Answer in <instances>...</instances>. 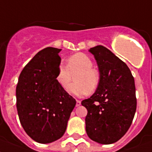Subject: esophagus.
I'll return each instance as SVG.
<instances>
[{
  "label": "esophagus",
  "mask_w": 152,
  "mask_h": 152,
  "mask_svg": "<svg viewBox=\"0 0 152 152\" xmlns=\"http://www.w3.org/2000/svg\"><path fill=\"white\" fill-rule=\"evenodd\" d=\"M80 104H81V101H80V100H76V107H79V106H80Z\"/></svg>",
  "instance_id": "34e87169"
}]
</instances>
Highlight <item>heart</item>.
<instances>
[{"label": "heart", "mask_w": 152, "mask_h": 152, "mask_svg": "<svg viewBox=\"0 0 152 152\" xmlns=\"http://www.w3.org/2000/svg\"><path fill=\"white\" fill-rule=\"evenodd\" d=\"M94 62L89 56L82 52L72 55L67 59L66 67L59 65L56 80L63 89H67L72 80L75 83L69 87V94L81 96L91 94L96 90L100 83V74L93 68Z\"/></svg>", "instance_id": "1"}]
</instances>
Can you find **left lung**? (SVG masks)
Returning a JSON list of instances; mask_svg holds the SVG:
<instances>
[{
    "label": "left lung",
    "instance_id": "left-lung-1",
    "mask_svg": "<svg viewBox=\"0 0 152 152\" xmlns=\"http://www.w3.org/2000/svg\"><path fill=\"white\" fill-rule=\"evenodd\" d=\"M100 72V83L89 99L82 101L87 109L86 131L91 140L113 144L128 131L134 117L137 100L134 79L128 66L103 45L89 49Z\"/></svg>",
    "mask_w": 152,
    "mask_h": 152
}]
</instances>
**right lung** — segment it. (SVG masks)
Returning <instances> with one entry per match:
<instances>
[{
  "instance_id": "1",
  "label": "right lung",
  "mask_w": 152,
  "mask_h": 152,
  "mask_svg": "<svg viewBox=\"0 0 152 152\" xmlns=\"http://www.w3.org/2000/svg\"><path fill=\"white\" fill-rule=\"evenodd\" d=\"M61 50L48 47L38 52L21 71L16 87L21 126L41 144L53 142L64 134L76 104L56 80Z\"/></svg>"
}]
</instances>
